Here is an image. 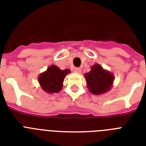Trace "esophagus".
<instances>
[{
	"mask_svg": "<svg viewBox=\"0 0 146 146\" xmlns=\"http://www.w3.org/2000/svg\"><path fill=\"white\" fill-rule=\"evenodd\" d=\"M74 72L76 73H80L81 72H82V70L80 68H79V67H76V68L74 69Z\"/></svg>",
	"mask_w": 146,
	"mask_h": 146,
	"instance_id": "obj_1",
	"label": "esophagus"
}]
</instances>
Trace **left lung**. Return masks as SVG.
Instances as JSON below:
<instances>
[{"instance_id":"obj_1","label":"left lung","mask_w":146,"mask_h":146,"mask_svg":"<svg viewBox=\"0 0 146 146\" xmlns=\"http://www.w3.org/2000/svg\"><path fill=\"white\" fill-rule=\"evenodd\" d=\"M87 88L93 95L106 93L113 86L114 76L110 71L104 70L100 64H96L91 67L89 73L84 74Z\"/></svg>"}]
</instances>
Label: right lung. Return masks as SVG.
<instances>
[{
  "label": "right lung",
  "instance_id": "add662e5",
  "mask_svg": "<svg viewBox=\"0 0 146 146\" xmlns=\"http://www.w3.org/2000/svg\"><path fill=\"white\" fill-rule=\"evenodd\" d=\"M70 73L69 69L62 70L58 66L50 65L38 76V80L43 91L47 93H57L62 89L64 78Z\"/></svg>",
  "mask_w": 146,
  "mask_h": 146
}]
</instances>
